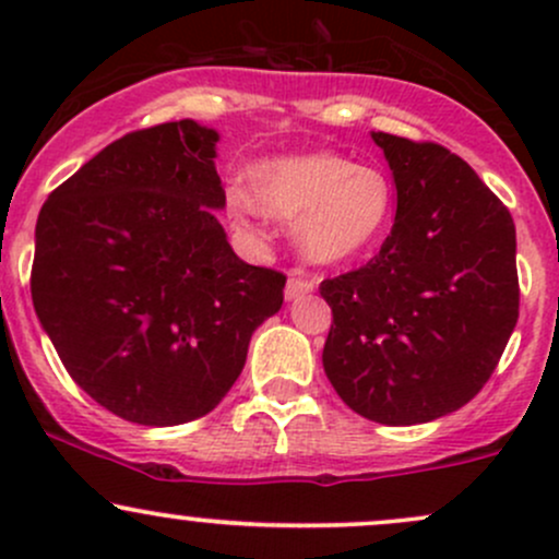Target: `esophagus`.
Here are the masks:
<instances>
[{"mask_svg": "<svg viewBox=\"0 0 559 559\" xmlns=\"http://www.w3.org/2000/svg\"><path fill=\"white\" fill-rule=\"evenodd\" d=\"M312 288H316V278H305V275H292L286 284V299L294 301L299 297H305V294H310Z\"/></svg>", "mask_w": 559, "mask_h": 559, "instance_id": "1", "label": "esophagus"}]
</instances>
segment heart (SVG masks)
I'll list each match as a JSON object with an SVG mask.
<instances>
[{
    "instance_id": "b5f03b06",
    "label": "heart",
    "mask_w": 559,
    "mask_h": 559,
    "mask_svg": "<svg viewBox=\"0 0 559 559\" xmlns=\"http://www.w3.org/2000/svg\"><path fill=\"white\" fill-rule=\"evenodd\" d=\"M252 190L228 189L236 221L254 223L267 213L297 221L307 258L329 265L368 252L391 217L389 178L336 152L265 159L252 168Z\"/></svg>"
}]
</instances>
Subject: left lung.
Instances as JSON below:
<instances>
[{
	"mask_svg": "<svg viewBox=\"0 0 559 559\" xmlns=\"http://www.w3.org/2000/svg\"><path fill=\"white\" fill-rule=\"evenodd\" d=\"M396 217L368 265L320 284L331 386L362 418L415 426L484 389L518 323L515 223L444 146L378 131Z\"/></svg>",
	"mask_w": 559,
	"mask_h": 559,
	"instance_id": "8db88e82",
	"label": "left lung"
}]
</instances>
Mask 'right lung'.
Returning <instances> with one entry per match:
<instances>
[{
    "mask_svg": "<svg viewBox=\"0 0 559 559\" xmlns=\"http://www.w3.org/2000/svg\"><path fill=\"white\" fill-rule=\"evenodd\" d=\"M215 128L178 120L112 141L57 186L36 221L31 297L96 404L181 426L221 404L286 275L236 258Z\"/></svg>",
    "mask_w": 559,
    "mask_h": 559,
    "instance_id": "right-lung-1",
    "label": "right lung"
}]
</instances>
